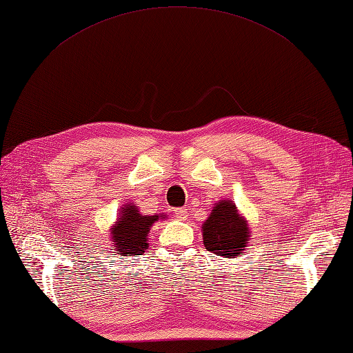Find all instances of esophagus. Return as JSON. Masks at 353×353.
<instances>
[{"label": "esophagus", "instance_id": "1", "mask_svg": "<svg viewBox=\"0 0 353 353\" xmlns=\"http://www.w3.org/2000/svg\"><path fill=\"white\" fill-rule=\"evenodd\" d=\"M174 216H175L176 219H179V221H185V218H187V210H185V208H175V210H174Z\"/></svg>", "mask_w": 353, "mask_h": 353}]
</instances>
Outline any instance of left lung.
<instances>
[{
  "label": "left lung",
  "mask_w": 353,
  "mask_h": 353,
  "mask_svg": "<svg viewBox=\"0 0 353 353\" xmlns=\"http://www.w3.org/2000/svg\"><path fill=\"white\" fill-rule=\"evenodd\" d=\"M250 228L233 201H219L203 224V239L208 251L221 257L241 256L248 243Z\"/></svg>",
  "instance_id": "obj_1"
}]
</instances>
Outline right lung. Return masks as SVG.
Masks as SVG:
<instances>
[{
    "label": "right lung",
    "instance_id": "right-lung-1",
    "mask_svg": "<svg viewBox=\"0 0 353 353\" xmlns=\"http://www.w3.org/2000/svg\"><path fill=\"white\" fill-rule=\"evenodd\" d=\"M164 214H140L134 203L120 208V216L111 228L114 250L120 256H135L145 253L148 248V233L154 222L163 219Z\"/></svg>",
    "mask_w": 353,
    "mask_h": 353
}]
</instances>
